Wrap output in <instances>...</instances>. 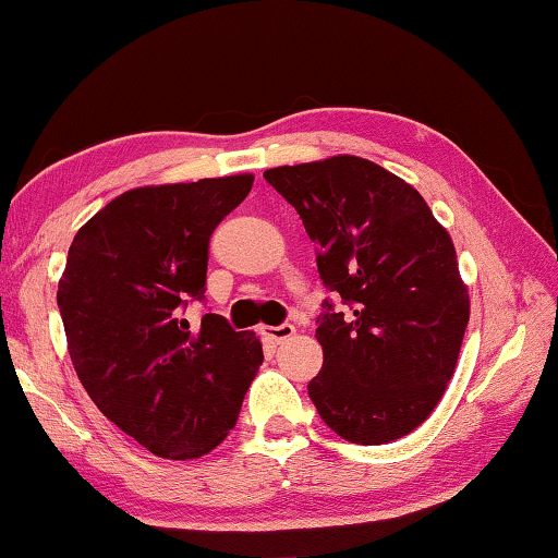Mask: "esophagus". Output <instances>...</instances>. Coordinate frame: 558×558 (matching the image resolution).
Masks as SVG:
<instances>
[{"mask_svg":"<svg viewBox=\"0 0 558 558\" xmlns=\"http://www.w3.org/2000/svg\"><path fill=\"white\" fill-rule=\"evenodd\" d=\"M260 335L266 337L268 342L278 344V342H282V339H288V337L295 335V327H292V325H278V327L266 325V327H260Z\"/></svg>","mask_w":558,"mask_h":558,"instance_id":"esophagus-1","label":"esophagus"}]
</instances>
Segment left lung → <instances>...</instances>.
<instances>
[{"label": "left lung", "instance_id": "8db88e82", "mask_svg": "<svg viewBox=\"0 0 558 558\" xmlns=\"http://www.w3.org/2000/svg\"><path fill=\"white\" fill-rule=\"evenodd\" d=\"M317 245L325 288L349 313L319 317L323 372L307 393L337 436L381 446L409 436L456 374L470 319L456 245L401 177L337 155L263 172Z\"/></svg>", "mask_w": 558, "mask_h": 558}]
</instances>
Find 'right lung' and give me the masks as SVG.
I'll list each match as a JSON object with an SVG mask.
<instances>
[{
  "label": "right lung",
  "mask_w": 558,
  "mask_h": 558,
  "mask_svg": "<svg viewBox=\"0 0 558 558\" xmlns=\"http://www.w3.org/2000/svg\"><path fill=\"white\" fill-rule=\"evenodd\" d=\"M253 174L137 186L75 233L59 280L73 369L100 413L153 456L194 460L229 436L263 364L256 332L221 315L189 329L179 307L202 300L209 239Z\"/></svg>",
  "instance_id": "right-lung-1"
}]
</instances>
